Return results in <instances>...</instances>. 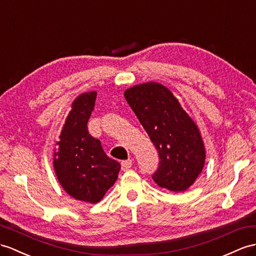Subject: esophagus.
<instances>
[{
  "label": "esophagus",
  "instance_id": "esophagus-1",
  "mask_svg": "<svg viewBox=\"0 0 256 256\" xmlns=\"http://www.w3.org/2000/svg\"><path fill=\"white\" fill-rule=\"evenodd\" d=\"M132 166V160H122V170H128L130 167Z\"/></svg>",
  "mask_w": 256,
  "mask_h": 256
}]
</instances>
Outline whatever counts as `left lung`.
<instances>
[{
  "label": "left lung",
  "instance_id": "1",
  "mask_svg": "<svg viewBox=\"0 0 256 256\" xmlns=\"http://www.w3.org/2000/svg\"><path fill=\"white\" fill-rule=\"evenodd\" d=\"M124 96L158 151L160 160L152 176L154 182L172 192L188 190L201 174L206 158L196 124L162 84H136Z\"/></svg>",
  "mask_w": 256,
  "mask_h": 256
}]
</instances>
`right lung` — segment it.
I'll list each match as a JSON object with an SVG mask.
<instances>
[{
  "instance_id": "right-lung-1",
  "label": "right lung",
  "mask_w": 256,
  "mask_h": 256,
  "mask_svg": "<svg viewBox=\"0 0 256 256\" xmlns=\"http://www.w3.org/2000/svg\"><path fill=\"white\" fill-rule=\"evenodd\" d=\"M96 91L84 92L74 100L56 142L53 167L62 188L79 201L94 204L115 184L118 162L104 153L101 142L88 132Z\"/></svg>"
}]
</instances>
